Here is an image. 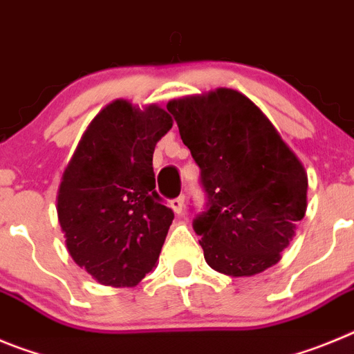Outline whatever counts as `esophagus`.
<instances>
[{
    "instance_id": "obj_1",
    "label": "esophagus",
    "mask_w": 354,
    "mask_h": 354,
    "mask_svg": "<svg viewBox=\"0 0 354 354\" xmlns=\"http://www.w3.org/2000/svg\"><path fill=\"white\" fill-rule=\"evenodd\" d=\"M170 207L174 209L175 214H180V212H183V207H184V195H180V196H177V198L171 200Z\"/></svg>"
}]
</instances>
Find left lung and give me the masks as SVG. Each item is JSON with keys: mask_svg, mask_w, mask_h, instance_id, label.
<instances>
[{"mask_svg": "<svg viewBox=\"0 0 354 354\" xmlns=\"http://www.w3.org/2000/svg\"><path fill=\"white\" fill-rule=\"evenodd\" d=\"M207 202L193 220L205 262L252 277L280 261L306 211V174L248 97L218 88L168 102Z\"/></svg>", "mask_w": 354, "mask_h": 354, "instance_id": "1", "label": "left lung"}]
</instances>
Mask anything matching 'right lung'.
Here are the masks:
<instances>
[{
    "mask_svg": "<svg viewBox=\"0 0 354 354\" xmlns=\"http://www.w3.org/2000/svg\"><path fill=\"white\" fill-rule=\"evenodd\" d=\"M171 124L159 106L111 102L65 168L56 211L67 250L102 286H136L158 262L174 211L156 192L152 156Z\"/></svg>",
    "mask_w": 354,
    "mask_h": 354,
    "instance_id": "1",
    "label": "right lung"
}]
</instances>
